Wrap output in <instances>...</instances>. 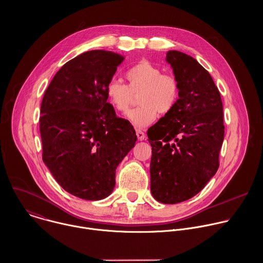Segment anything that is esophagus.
Returning a JSON list of instances; mask_svg holds the SVG:
<instances>
[{
  "mask_svg": "<svg viewBox=\"0 0 263 263\" xmlns=\"http://www.w3.org/2000/svg\"><path fill=\"white\" fill-rule=\"evenodd\" d=\"M136 135H137L138 140H144L145 139V134L141 130H139V129L136 130Z\"/></svg>",
  "mask_w": 263,
  "mask_h": 263,
  "instance_id": "1",
  "label": "esophagus"
}]
</instances>
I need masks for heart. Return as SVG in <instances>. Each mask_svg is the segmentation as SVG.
Listing matches in <instances>:
<instances>
[{"mask_svg":"<svg viewBox=\"0 0 263 263\" xmlns=\"http://www.w3.org/2000/svg\"><path fill=\"white\" fill-rule=\"evenodd\" d=\"M128 85L121 80L111 79L105 87L106 96L112 107L126 112L139 94V106L129 112L128 119L136 128H145L158 117L166 115L176 106L179 99V83L172 75L148 62L141 61L126 72Z\"/></svg>","mask_w":263,"mask_h":263,"instance_id":"obj_1","label":"heart"}]
</instances>
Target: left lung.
I'll return each mask as SVG.
<instances>
[{"instance_id": "obj_1", "label": "left lung", "mask_w": 263, "mask_h": 263, "mask_svg": "<svg viewBox=\"0 0 263 263\" xmlns=\"http://www.w3.org/2000/svg\"><path fill=\"white\" fill-rule=\"evenodd\" d=\"M166 62L179 83V99L147 131L151 192L159 202L174 204L199 193L219 168L223 104L211 74L194 58L169 50Z\"/></svg>"}]
</instances>
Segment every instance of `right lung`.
Segmentation results:
<instances>
[{"label": "right lung", "instance_id": "1", "mask_svg": "<svg viewBox=\"0 0 263 263\" xmlns=\"http://www.w3.org/2000/svg\"><path fill=\"white\" fill-rule=\"evenodd\" d=\"M124 59L106 50L83 52L57 72L42 99L43 162L65 191L81 199L111 194L116 169L137 140L105 93Z\"/></svg>", "mask_w": 263, "mask_h": 263}]
</instances>
